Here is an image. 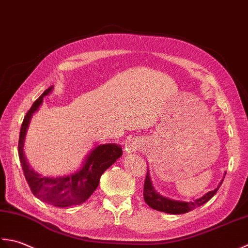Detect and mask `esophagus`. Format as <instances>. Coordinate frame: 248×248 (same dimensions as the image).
Masks as SVG:
<instances>
[{"label":"esophagus","mask_w":248,"mask_h":248,"mask_svg":"<svg viewBox=\"0 0 248 248\" xmlns=\"http://www.w3.org/2000/svg\"><path fill=\"white\" fill-rule=\"evenodd\" d=\"M139 149H140V141L136 138L129 139L127 142L125 143V150L127 153H134Z\"/></svg>","instance_id":"1"}]
</instances>
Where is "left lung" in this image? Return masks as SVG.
Instances as JSON below:
<instances>
[{
  "mask_svg": "<svg viewBox=\"0 0 248 248\" xmlns=\"http://www.w3.org/2000/svg\"><path fill=\"white\" fill-rule=\"evenodd\" d=\"M224 179L221 180L219 185L214 190H211L209 193H206L204 196H202L201 198L189 201V202H184V201H176V200H171L169 198H166V197L159 195L157 191H156L152 185V182L150 179L149 171H146L145 180H144V187H143V197L144 201L146 202L150 208H152L156 211L159 212H165V213L169 214H184L187 213V212L196 209L197 206H200L204 204L205 202H208L212 197H213L216 191L218 190L220 187L221 183H223Z\"/></svg>",
  "mask_w": 248,
  "mask_h": 248,
  "instance_id": "obj_1",
  "label": "left lung"
}]
</instances>
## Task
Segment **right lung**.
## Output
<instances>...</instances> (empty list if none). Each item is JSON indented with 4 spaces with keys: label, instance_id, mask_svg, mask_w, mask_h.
I'll return each instance as SVG.
<instances>
[{
    "label": "right lung",
    "instance_id": "add662e5",
    "mask_svg": "<svg viewBox=\"0 0 248 248\" xmlns=\"http://www.w3.org/2000/svg\"><path fill=\"white\" fill-rule=\"evenodd\" d=\"M52 90L53 88L50 87L45 91L25 114L20 129L18 153L25 180L33 195L46 203L60 208H66V206L81 204L87 201L97 188L100 176L122 156L123 152L119 144H100L91 151L81 169L73 174L58 176V178L42 176L30 168L23 153L25 135L33 113L38 110L45 96L49 95Z\"/></svg>",
    "mask_w": 248,
    "mask_h": 248
}]
</instances>
